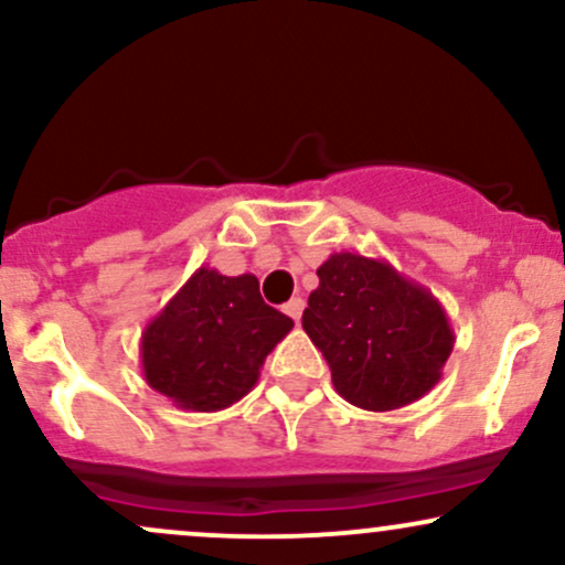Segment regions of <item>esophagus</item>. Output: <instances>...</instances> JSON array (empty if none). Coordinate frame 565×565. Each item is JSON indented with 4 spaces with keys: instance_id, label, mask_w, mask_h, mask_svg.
Listing matches in <instances>:
<instances>
[{
    "instance_id": "obj_1",
    "label": "esophagus",
    "mask_w": 565,
    "mask_h": 565,
    "mask_svg": "<svg viewBox=\"0 0 565 565\" xmlns=\"http://www.w3.org/2000/svg\"><path fill=\"white\" fill-rule=\"evenodd\" d=\"M302 308H305L302 297H291V300H289L287 305H284V313H287L289 319L297 323V321H300V316H302Z\"/></svg>"
}]
</instances>
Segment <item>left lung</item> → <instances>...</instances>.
Segmentation results:
<instances>
[{
	"label": "left lung",
	"instance_id": "8db88e82",
	"mask_svg": "<svg viewBox=\"0 0 565 565\" xmlns=\"http://www.w3.org/2000/svg\"><path fill=\"white\" fill-rule=\"evenodd\" d=\"M316 274L302 329L348 404L393 412L438 385L454 329L430 289L355 252H334Z\"/></svg>",
	"mask_w": 565,
	"mask_h": 565
}]
</instances>
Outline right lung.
I'll use <instances>...</instances> for the list:
<instances>
[{
	"label": "right lung",
	"instance_id": "add662e5",
	"mask_svg": "<svg viewBox=\"0 0 565 565\" xmlns=\"http://www.w3.org/2000/svg\"><path fill=\"white\" fill-rule=\"evenodd\" d=\"M291 327L289 316L263 302L255 276L201 265L142 329V377L178 408L220 412L257 385Z\"/></svg>",
	"mask_w": 565,
	"mask_h": 565
}]
</instances>
